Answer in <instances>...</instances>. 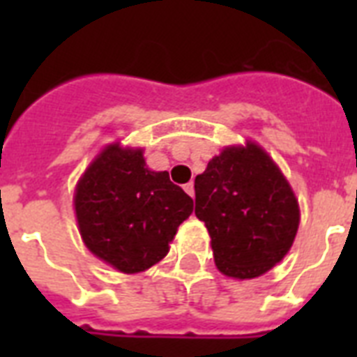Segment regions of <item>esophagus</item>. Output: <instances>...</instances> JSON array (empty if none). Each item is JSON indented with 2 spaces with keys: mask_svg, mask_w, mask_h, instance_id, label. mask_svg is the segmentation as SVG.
Listing matches in <instances>:
<instances>
[{
  "mask_svg": "<svg viewBox=\"0 0 357 357\" xmlns=\"http://www.w3.org/2000/svg\"><path fill=\"white\" fill-rule=\"evenodd\" d=\"M183 189H185V192L190 196V198H195V183H187Z\"/></svg>",
  "mask_w": 357,
  "mask_h": 357,
  "instance_id": "1",
  "label": "esophagus"
}]
</instances>
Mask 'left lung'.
<instances>
[{
  "label": "left lung",
  "mask_w": 357,
  "mask_h": 357,
  "mask_svg": "<svg viewBox=\"0 0 357 357\" xmlns=\"http://www.w3.org/2000/svg\"><path fill=\"white\" fill-rule=\"evenodd\" d=\"M196 217L206 222L217 268L252 280L285 257L300 209L291 185L261 146L224 148L196 176Z\"/></svg>",
  "instance_id": "obj_1"
}]
</instances>
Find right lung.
Segmentation results:
<instances>
[{"instance_id":"obj_1","label":"right lung","mask_w":357,"mask_h":357,"mask_svg":"<svg viewBox=\"0 0 357 357\" xmlns=\"http://www.w3.org/2000/svg\"><path fill=\"white\" fill-rule=\"evenodd\" d=\"M74 206L86 248L116 271L135 274L168 254L195 204L168 172L146 167L142 150L114 142L85 170Z\"/></svg>"}]
</instances>
